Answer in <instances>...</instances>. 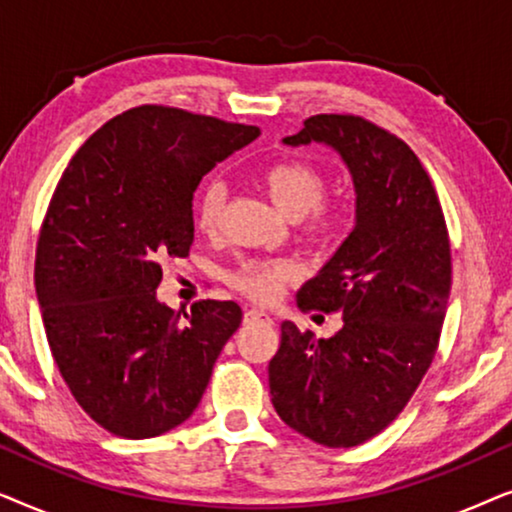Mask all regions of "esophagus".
<instances>
[{"label": "esophagus", "mask_w": 512, "mask_h": 512, "mask_svg": "<svg viewBox=\"0 0 512 512\" xmlns=\"http://www.w3.org/2000/svg\"><path fill=\"white\" fill-rule=\"evenodd\" d=\"M244 324H272V319L263 310H244Z\"/></svg>", "instance_id": "1"}]
</instances>
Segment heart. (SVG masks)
<instances>
[{"instance_id":"1","label":"heart","mask_w":512,"mask_h":512,"mask_svg":"<svg viewBox=\"0 0 512 512\" xmlns=\"http://www.w3.org/2000/svg\"><path fill=\"white\" fill-rule=\"evenodd\" d=\"M263 186L275 207L289 219L298 221L312 212L310 233L331 235L338 228V214L319 207L326 195V181L312 165L300 160H279L263 172ZM226 186L221 181H207L195 198V226L212 235L221 226ZM298 275L291 261H247L233 272L230 282L235 289L254 300H272L286 282Z\"/></svg>"}]
</instances>
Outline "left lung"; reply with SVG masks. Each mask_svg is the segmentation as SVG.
I'll return each instance as SVG.
<instances>
[{
    "label": "left lung",
    "mask_w": 512,
    "mask_h": 512,
    "mask_svg": "<svg viewBox=\"0 0 512 512\" xmlns=\"http://www.w3.org/2000/svg\"><path fill=\"white\" fill-rule=\"evenodd\" d=\"M324 144L354 184V228L296 293L300 310L340 312L317 340L282 324L268 366L279 419L326 447H354L394 422L429 370L452 284L436 188L403 139L359 116L307 118L286 146Z\"/></svg>",
    "instance_id": "obj_1"
}]
</instances>
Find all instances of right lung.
<instances>
[{
  "instance_id": "right-lung-1",
  "label": "right lung",
  "mask_w": 512,
  "mask_h": 512,
  "mask_svg": "<svg viewBox=\"0 0 512 512\" xmlns=\"http://www.w3.org/2000/svg\"><path fill=\"white\" fill-rule=\"evenodd\" d=\"M258 135L146 104L104 123L58 181L34 261L41 319L76 403L116 436L184 424L240 328L233 300L174 312L156 289L167 258L191 249L200 179Z\"/></svg>"
}]
</instances>
